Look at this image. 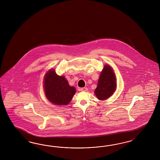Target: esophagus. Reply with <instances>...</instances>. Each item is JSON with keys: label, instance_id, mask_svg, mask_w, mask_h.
Instances as JSON below:
<instances>
[{"label": "esophagus", "instance_id": "esophagus-1", "mask_svg": "<svg viewBox=\"0 0 160 160\" xmlns=\"http://www.w3.org/2000/svg\"><path fill=\"white\" fill-rule=\"evenodd\" d=\"M81 91L84 92L88 91V88H82L81 89Z\"/></svg>", "mask_w": 160, "mask_h": 160}]
</instances>
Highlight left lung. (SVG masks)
Here are the masks:
<instances>
[{"label": "left lung", "instance_id": "obj_1", "mask_svg": "<svg viewBox=\"0 0 160 160\" xmlns=\"http://www.w3.org/2000/svg\"><path fill=\"white\" fill-rule=\"evenodd\" d=\"M116 88V78L109 65H105L100 74L95 93L99 100H106L112 96Z\"/></svg>", "mask_w": 160, "mask_h": 160}]
</instances>
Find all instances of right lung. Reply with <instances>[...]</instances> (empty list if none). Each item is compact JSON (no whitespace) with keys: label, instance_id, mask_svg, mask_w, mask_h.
<instances>
[{"label":"right lung","instance_id":"right-lung-1","mask_svg":"<svg viewBox=\"0 0 160 160\" xmlns=\"http://www.w3.org/2000/svg\"><path fill=\"white\" fill-rule=\"evenodd\" d=\"M44 89L47 99L57 105H68L76 92L75 88L69 85L65 77L58 75L53 69L46 73Z\"/></svg>","mask_w":160,"mask_h":160}]
</instances>
